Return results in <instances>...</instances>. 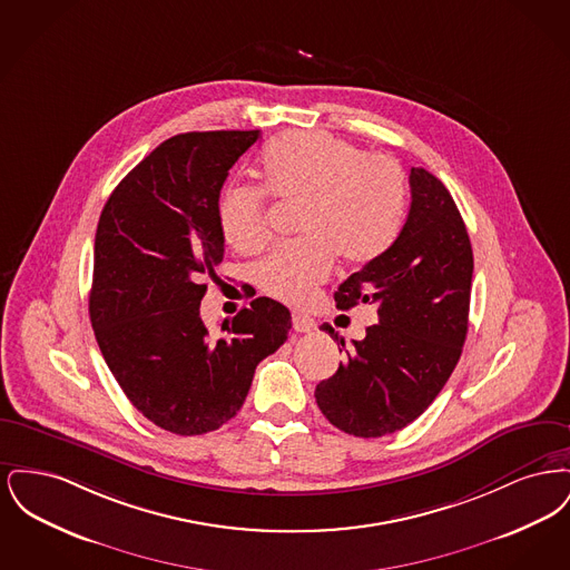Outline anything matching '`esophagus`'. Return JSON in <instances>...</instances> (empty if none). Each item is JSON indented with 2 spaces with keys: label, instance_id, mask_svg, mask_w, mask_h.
<instances>
[{
  "label": "esophagus",
  "instance_id": "34e87169",
  "mask_svg": "<svg viewBox=\"0 0 570 570\" xmlns=\"http://www.w3.org/2000/svg\"><path fill=\"white\" fill-rule=\"evenodd\" d=\"M293 326L298 333H312L316 331V323L307 314H293Z\"/></svg>",
  "mask_w": 570,
  "mask_h": 570
}]
</instances>
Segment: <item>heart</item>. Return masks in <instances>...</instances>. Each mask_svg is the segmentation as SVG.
I'll use <instances>...</instances> for the list:
<instances>
[{"mask_svg": "<svg viewBox=\"0 0 570 570\" xmlns=\"http://www.w3.org/2000/svg\"><path fill=\"white\" fill-rule=\"evenodd\" d=\"M263 190L301 200V239L279 244L254 265L269 297L303 303L325 279L335 254L351 265L376 258L393 242L406 209V175L386 156H367L351 140L293 130L272 140L258 160ZM252 186H228L217 198L226 244L249 254L265 244L267 203Z\"/></svg>", "mask_w": 570, "mask_h": 570, "instance_id": "1", "label": "heart"}]
</instances>
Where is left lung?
<instances>
[{
  "instance_id": "8db88e82",
  "label": "left lung",
  "mask_w": 570,
  "mask_h": 570,
  "mask_svg": "<svg viewBox=\"0 0 570 570\" xmlns=\"http://www.w3.org/2000/svg\"><path fill=\"white\" fill-rule=\"evenodd\" d=\"M412 203L397 239L335 293L340 309L374 303L379 323L342 344L331 379L316 386V404L342 432L380 438L419 419L453 374L468 333L472 245L444 184L425 168L410 170Z\"/></svg>"
}]
</instances>
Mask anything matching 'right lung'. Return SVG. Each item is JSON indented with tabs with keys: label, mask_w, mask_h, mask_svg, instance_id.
Returning a JSON list of instances; mask_svg holds the SVG:
<instances>
[{
	"label": "right lung",
	"mask_w": 570,
	"mask_h": 570,
	"mask_svg": "<svg viewBox=\"0 0 570 570\" xmlns=\"http://www.w3.org/2000/svg\"><path fill=\"white\" fill-rule=\"evenodd\" d=\"M258 130L164 140L121 179L94 245L89 318L132 406L177 435L214 432L244 406L256 365L288 337L291 312L254 298L222 335L200 318L224 258L217 198Z\"/></svg>",
	"instance_id": "obj_1"
}]
</instances>
